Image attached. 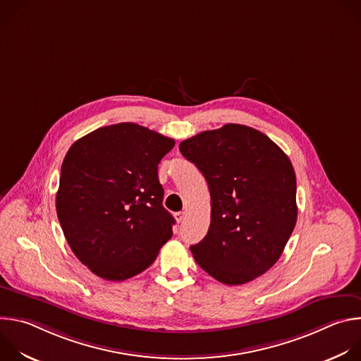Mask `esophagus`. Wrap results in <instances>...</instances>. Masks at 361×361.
Masks as SVG:
<instances>
[{
    "instance_id": "34e87169",
    "label": "esophagus",
    "mask_w": 361,
    "mask_h": 361,
    "mask_svg": "<svg viewBox=\"0 0 361 361\" xmlns=\"http://www.w3.org/2000/svg\"><path fill=\"white\" fill-rule=\"evenodd\" d=\"M184 219H185V212L176 213V220H177L178 223H183V221H184Z\"/></svg>"
}]
</instances>
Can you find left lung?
I'll list each match as a JSON object with an SVG mask.
<instances>
[{
	"mask_svg": "<svg viewBox=\"0 0 361 361\" xmlns=\"http://www.w3.org/2000/svg\"><path fill=\"white\" fill-rule=\"evenodd\" d=\"M183 156L209 184L212 221L190 250L197 264L223 284H245L280 259L295 227V173L266 134L226 124L181 141Z\"/></svg>",
	"mask_w": 361,
	"mask_h": 361,
	"instance_id": "1",
	"label": "left lung"
}]
</instances>
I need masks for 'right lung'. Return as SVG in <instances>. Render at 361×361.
Here are the masks:
<instances>
[{"instance_id": "1", "label": "right lung", "mask_w": 361, "mask_h": 361, "mask_svg": "<svg viewBox=\"0 0 361 361\" xmlns=\"http://www.w3.org/2000/svg\"><path fill=\"white\" fill-rule=\"evenodd\" d=\"M134 123L101 127L66 154L57 216L77 259L95 276L123 281L149 267L171 238L159 164L174 147Z\"/></svg>"}]
</instances>
